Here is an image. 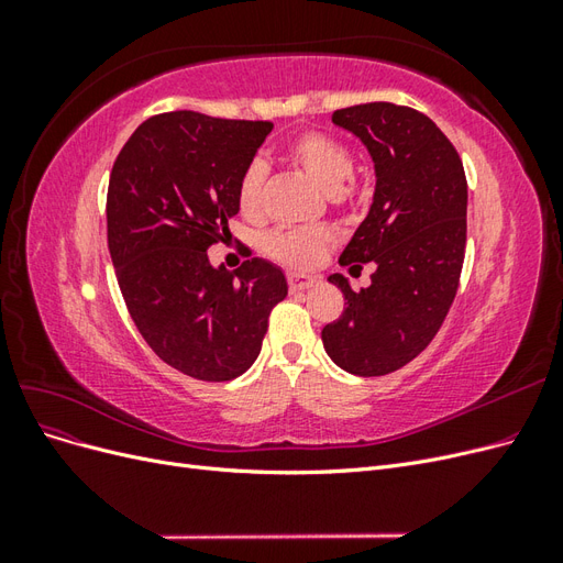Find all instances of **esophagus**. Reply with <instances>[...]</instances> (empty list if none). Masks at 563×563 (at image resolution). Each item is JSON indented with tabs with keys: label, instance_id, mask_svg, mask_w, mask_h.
I'll use <instances>...</instances> for the list:
<instances>
[{
	"label": "esophagus",
	"instance_id": "1",
	"mask_svg": "<svg viewBox=\"0 0 563 563\" xmlns=\"http://www.w3.org/2000/svg\"><path fill=\"white\" fill-rule=\"evenodd\" d=\"M286 282H288V288H291V294L305 291V288H310V286L317 284L314 277H310V275H298V272H288Z\"/></svg>",
	"mask_w": 563,
	"mask_h": 563
}]
</instances>
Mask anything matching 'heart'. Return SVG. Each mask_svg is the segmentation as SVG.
I'll use <instances>...</instances> for the list:
<instances>
[{"label": "heart", "mask_w": 563, "mask_h": 563, "mask_svg": "<svg viewBox=\"0 0 563 563\" xmlns=\"http://www.w3.org/2000/svg\"><path fill=\"white\" fill-rule=\"evenodd\" d=\"M288 162L302 168L319 187L329 192L335 207H345L352 201V176L354 157L347 145L323 131H302L284 147ZM263 185L265 166L253 162L244 168L236 183V207L246 216L255 218L263 209ZM333 242V234L327 228H277L263 236V251L277 263L291 267L314 265Z\"/></svg>", "instance_id": "b5f03b06"}]
</instances>
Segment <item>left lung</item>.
<instances>
[{"mask_svg": "<svg viewBox=\"0 0 563 563\" xmlns=\"http://www.w3.org/2000/svg\"><path fill=\"white\" fill-rule=\"evenodd\" d=\"M376 162V197L340 265H376L371 286L352 291L329 277L345 310L321 329L331 360L354 376L399 371L432 343L460 286L467 242L463 159L428 114L395 103L333 112Z\"/></svg>", "mask_w": 563, "mask_h": 563, "instance_id": "left-lung-1", "label": "left lung"}]
</instances>
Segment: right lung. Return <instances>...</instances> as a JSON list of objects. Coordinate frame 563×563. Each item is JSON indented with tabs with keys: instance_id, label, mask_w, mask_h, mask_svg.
Wrapping results in <instances>:
<instances>
[{
	"instance_id": "add662e5",
	"label": "right lung",
	"mask_w": 563,
	"mask_h": 563,
	"mask_svg": "<svg viewBox=\"0 0 563 563\" xmlns=\"http://www.w3.org/2000/svg\"><path fill=\"white\" fill-rule=\"evenodd\" d=\"M272 122L176 110L145 119L119 152L108 185V246L126 310L164 364L203 383L255 362L269 312L286 298L263 258L211 267L240 211L236 183Z\"/></svg>"
}]
</instances>
